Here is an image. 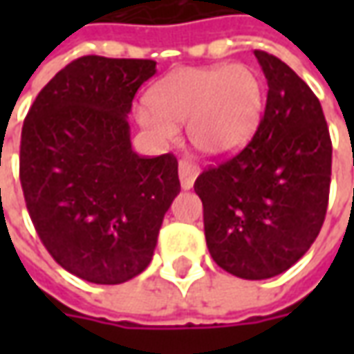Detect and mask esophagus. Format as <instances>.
Wrapping results in <instances>:
<instances>
[{"label":"esophagus","instance_id":"obj_1","mask_svg":"<svg viewBox=\"0 0 354 354\" xmlns=\"http://www.w3.org/2000/svg\"><path fill=\"white\" fill-rule=\"evenodd\" d=\"M178 174H180V184L184 189H192L195 184V178L199 176V167L192 161H180L178 167Z\"/></svg>","mask_w":354,"mask_h":354}]
</instances>
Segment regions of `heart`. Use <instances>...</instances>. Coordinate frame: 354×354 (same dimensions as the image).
<instances>
[{
  "instance_id": "heart-1",
  "label": "heart",
  "mask_w": 354,
  "mask_h": 354,
  "mask_svg": "<svg viewBox=\"0 0 354 354\" xmlns=\"http://www.w3.org/2000/svg\"><path fill=\"white\" fill-rule=\"evenodd\" d=\"M147 102L149 108L136 109V119L153 136L174 138V123H187L195 149L223 155L252 138L266 104V88L250 66L184 68L159 81Z\"/></svg>"
}]
</instances>
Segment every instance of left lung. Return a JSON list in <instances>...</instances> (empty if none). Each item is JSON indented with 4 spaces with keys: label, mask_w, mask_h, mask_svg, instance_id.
<instances>
[{
    "label": "left lung",
    "mask_w": 354,
    "mask_h": 354,
    "mask_svg": "<svg viewBox=\"0 0 354 354\" xmlns=\"http://www.w3.org/2000/svg\"><path fill=\"white\" fill-rule=\"evenodd\" d=\"M267 80L266 111L237 155L203 170L208 252L227 273L261 281L304 256L324 223L332 140L319 98L290 66L254 50Z\"/></svg>",
    "instance_id": "obj_1"
}]
</instances>
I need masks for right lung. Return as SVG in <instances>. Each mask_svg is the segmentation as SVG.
<instances>
[{"label": "right lung", "instance_id": "add662e5", "mask_svg": "<svg viewBox=\"0 0 354 354\" xmlns=\"http://www.w3.org/2000/svg\"><path fill=\"white\" fill-rule=\"evenodd\" d=\"M155 60L88 55L41 88L20 136V184L43 246L94 284H121L153 258L180 193L172 153L132 151L127 115Z\"/></svg>", "mask_w": 354, "mask_h": 354}]
</instances>
